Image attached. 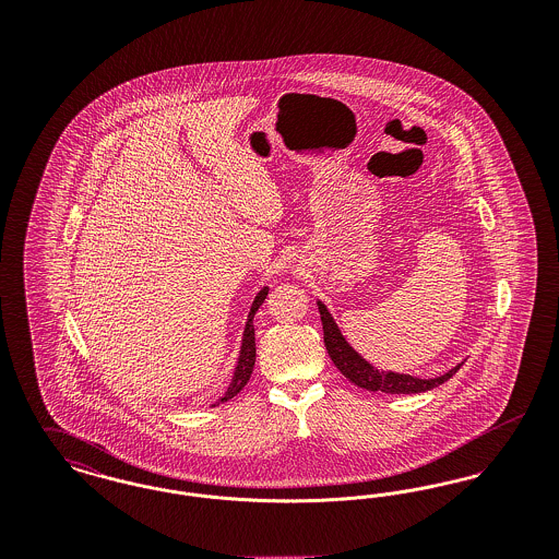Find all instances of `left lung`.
Returning a JSON list of instances; mask_svg holds the SVG:
<instances>
[{"instance_id":"8db88e82","label":"left lung","mask_w":559,"mask_h":559,"mask_svg":"<svg viewBox=\"0 0 559 559\" xmlns=\"http://www.w3.org/2000/svg\"><path fill=\"white\" fill-rule=\"evenodd\" d=\"M319 310L322 333H324V346H326L333 365L358 388H365L369 392H385V394H419V392H427V390L449 381L452 374L461 369V365H456L454 369L436 377V379H417V377L400 374V372L377 371L365 358H360L352 347L347 346L335 320L331 319V314L326 312V308L322 304H319Z\"/></svg>"}]
</instances>
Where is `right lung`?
Instances as JSON below:
<instances>
[{"mask_svg":"<svg viewBox=\"0 0 559 559\" xmlns=\"http://www.w3.org/2000/svg\"><path fill=\"white\" fill-rule=\"evenodd\" d=\"M266 295L267 289H262V292L258 293V297L253 299V306H251V312H249V320H247V326H245L242 347H240L239 367H237V371H235V377H233L230 385L226 388V392H224L219 399L215 400L212 406L219 404V402L235 399L240 390L247 385V381H249V377H251V372H253V365H255V329H253V317H255V312L260 310V306L264 304Z\"/></svg>","mask_w":559,"mask_h":559,"instance_id":"right-lung-1","label":"right lung"}]
</instances>
